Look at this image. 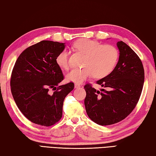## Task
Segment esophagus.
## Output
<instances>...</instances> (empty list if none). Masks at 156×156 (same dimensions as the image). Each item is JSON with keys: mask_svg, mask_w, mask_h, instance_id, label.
Masks as SVG:
<instances>
[{"mask_svg": "<svg viewBox=\"0 0 156 156\" xmlns=\"http://www.w3.org/2000/svg\"><path fill=\"white\" fill-rule=\"evenodd\" d=\"M80 87H81L80 84H79V83H75V88H80Z\"/></svg>", "mask_w": 156, "mask_h": 156, "instance_id": "1", "label": "esophagus"}]
</instances>
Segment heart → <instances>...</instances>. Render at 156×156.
Segmentation results:
<instances>
[{"instance_id": "obj_1", "label": "heart", "mask_w": 156, "mask_h": 156, "mask_svg": "<svg viewBox=\"0 0 156 156\" xmlns=\"http://www.w3.org/2000/svg\"><path fill=\"white\" fill-rule=\"evenodd\" d=\"M73 48L85 55L83 60V67L74 68L67 74L68 81L75 83H82L94 75L101 79L112 72L119 60V51L115 46L102 44L97 41L81 39L73 44ZM69 52L64 50L57 55L56 63L59 68L67 70L70 66Z\"/></svg>"}]
</instances>
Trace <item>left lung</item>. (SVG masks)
I'll use <instances>...</instances> for the list:
<instances>
[{
  "mask_svg": "<svg viewBox=\"0 0 156 156\" xmlns=\"http://www.w3.org/2000/svg\"><path fill=\"white\" fill-rule=\"evenodd\" d=\"M116 44L120 55L116 67L110 75L97 81L106 89L99 91L90 83L84 86L87 114L103 126L121 121L132 112L140 99L144 81L140 57L122 41Z\"/></svg>",
  "mask_w": 156,
  "mask_h": 156,
  "instance_id": "obj_1",
  "label": "left lung"
}]
</instances>
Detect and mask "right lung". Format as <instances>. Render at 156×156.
Listing matches in <instances>:
<instances>
[{"instance_id":"obj_1","label":"right lung","mask_w":156,"mask_h":156,"mask_svg":"<svg viewBox=\"0 0 156 156\" xmlns=\"http://www.w3.org/2000/svg\"><path fill=\"white\" fill-rule=\"evenodd\" d=\"M64 48V43L42 40L22 52L13 66L12 96L19 110L34 123L49 127L58 122L65 97L75 87L73 82L59 86L64 75L56 57Z\"/></svg>"}]
</instances>
